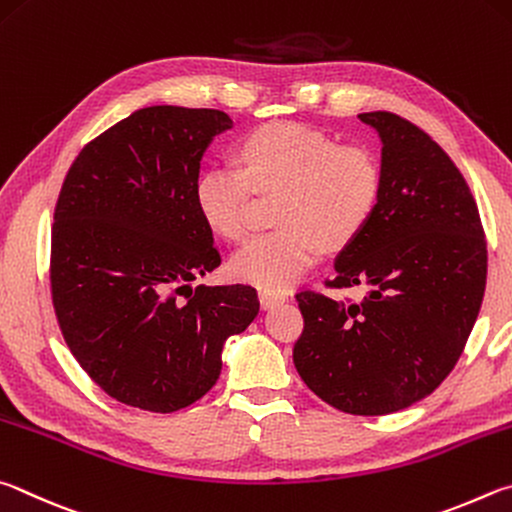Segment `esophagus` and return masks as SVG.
I'll list each match as a JSON object with an SVG mask.
<instances>
[{"mask_svg": "<svg viewBox=\"0 0 512 512\" xmlns=\"http://www.w3.org/2000/svg\"><path fill=\"white\" fill-rule=\"evenodd\" d=\"M258 299H261V308L263 310H270V308H274V306H279V303H285V294H274V292H265V290H261L258 292Z\"/></svg>", "mask_w": 512, "mask_h": 512, "instance_id": "esophagus-1", "label": "esophagus"}]
</instances>
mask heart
Instances as JSON below:
<instances>
[{
  "label": "heart",
  "mask_w": 512,
  "mask_h": 512,
  "mask_svg": "<svg viewBox=\"0 0 512 512\" xmlns=\"http://www.w3.org/2000/svg\"><path fill=\"white\" fill-rule=\"evenodd\" d=\"M240 168L215 164L195 179L197 213L213 233L238 240L249 224L254 191L281 195V229L254 236L233 254L229 270L242 283L283 292L319 256L339 251L369 227L382 195V168L369 150L342 146L299 123H267L247 134Z\"/></svg>",
  "instance_id": "heart-1"
}]
</instances>
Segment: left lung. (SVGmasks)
<instances>
[{"label":"left lung","instance_id":"8db88e82","mask_svg":"<svg viewBox=\"0 0 512 512\" xmlns=\"http://www.w3.org/2000/svg\"><path fill=\"white\" fill-rule=\"evenodd\" d=\"M382 141L373 218L335 258L330 288L369 285L364 301L299 292L294 366L339 411L384 416L429 396L472 333L488 254L477 202L447 152L391 112H364Z\"/></svg>","mask_w":512,"mask_h":512}]
</instances>
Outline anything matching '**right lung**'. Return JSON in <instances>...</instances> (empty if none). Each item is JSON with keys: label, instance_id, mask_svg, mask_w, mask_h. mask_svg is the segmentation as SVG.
Here are the masks:
<instances>
[{"label": "right lung", "instance_id": "obj_1", "mask_svg": "<svg viewBox=\"0 0 512 512\" xmlns=\"http://www.w3.org/2000/svg\"><path fill=\"white\" fill-rule=\"evenodd\" d=\"M220 110L152 105L80 150L51 231V297L85 373L123 405L170 414L220 378L222 346L256 319L249 285H197L220 254L193 186Z\"/></svg>", "mask_w": 512, "mask_h": 512}]
</instances>
